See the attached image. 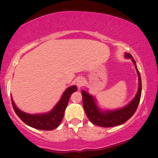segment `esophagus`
Here are the masks:
<instances>
[{
  "instance_id": "obj_1",
  "label": "esophagus",
  "mask_w": 158,
  "mask_h": 158,
  "mask_svg": "<svg viewBox=\"0 0 158 158\" xmlns=\"http://www.w3.org/2000/svg\"><path fill=\"white\" fill-rule=\"evenodd\" d=\"M84 84H85V79H84L83 77H79V78L77 80V85L78 86L79 88H81L83 85H84Z\"/></svg>"
}]
</instances>
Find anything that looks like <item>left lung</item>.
<instances>
[{
	"instance_id": "1",
	"label": "left lung",
	"mask_w": 158,
	"mask_h": 158,
	"mask_svg": "<svg viewBox=\"0 0 158 158\" xmlns=\"http://www.w3.org/2000/svg\"><path fill=\"white\" fill-rule=\"evenodd\" d=\"M124 57L127 59H130L137 71L138 75V89L135 96L129 103L122 108L116 109L102 110L98 106L97 101L93 95L90 94L87 90H82V96H83V105L86 115L89 118L90 122L93 124L102 127H111L118 126L129 119L139 105L140 98L142 94V81L139 72L138 70L137 64L129 53L125 52Z\"/></svg>"
}]
</instances>
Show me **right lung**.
<instances>
[{
  "mask_svg": "<svg viewBox=\"0 0 158 158\" xmlns=\"http://www.w3.org/2000/svg\"><path fill=\"white\" fill-rule=\"evenodd\" d=\"M77 90L76 85H71L68 87L62 94L57 104L52 108V109L46 113L31 114L23 112L16 106L11 96L13 107L17 116L28 126L40 130H53L61 123L70 97L73 93L75 92Z\"/></svg>",
  "mask_w": 158,
  "mask_h": 158,
  "instance_id": "1",
  "label": "right lung"
}]
</instances>
